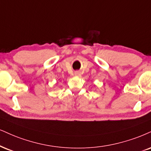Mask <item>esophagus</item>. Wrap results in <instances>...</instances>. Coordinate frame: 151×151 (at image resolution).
<instances>
[{"mask_svg": "<svg viewBox=\"0 0 151 151\" xmlns=\"http://www.w3.org/2000/svg\"><path fill=\"white\" fill-rule=\"evenodd\" d=\"M81 72H79V71H76L75 72V76H81Z\"/></svg>", "mask_w": 151, "mask_h": 151, "instance_id": "34e87169", "label": "esophagus"}]
</instances>
